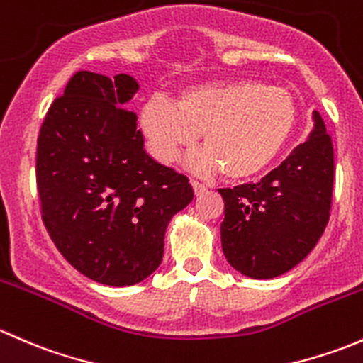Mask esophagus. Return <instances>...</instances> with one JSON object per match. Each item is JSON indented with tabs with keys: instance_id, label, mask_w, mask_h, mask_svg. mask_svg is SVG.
I'll list each match as a JSON object with an SVG mask.
<instances>
[{
	"instance_id": "34e87169",
	"label": "esophagus",
	"mask_w": 363,
	"mask_h": 363,
	"mask_svg": "<svg viewBox=\"0 0 363 363\" xmlns=\"http://www.w3.org/2000/svg\"><path fill=\"white\" fill-rule=\"evenodd\" d=\"M191 186H193V191H195V195H202V193L205 191V184H202V182L195 181V179H191Z\"/></svg>"
}]
</instances>
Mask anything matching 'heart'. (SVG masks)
<instances>
[{
    "instance_id": "obj_1",
    "label": "heart",
    "mask_w": 363,
    "mask_h": 363,
    "mask_svg": "<svg viewBox=\"0 0 363 363\" xmlns=\"http://www.w3.org/2000/svg\"><path fill=\"white\" fill-rule=\"evenodd\" d=\"M296 105L286 89L256 80L199 84L175 101L149 98L140 128L160 163H172L202 133L203 151L193 158L202 172H221L247 181L265 172L290 140Z\"/></svg>"
}]
</instances>
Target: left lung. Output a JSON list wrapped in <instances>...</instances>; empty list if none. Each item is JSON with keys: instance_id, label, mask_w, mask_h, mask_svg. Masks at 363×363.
I'll return each instance as SVG.
<instances>
[{"instance_id": "left-lung-1", "label": "left lung", "mask_w": 363, "mask_h": 363, "mask_svg": "<svg viewBox=\"0 0 363 363\" xmlns=\"http://www.w3.org/2000/svg\"><path fill=\"white\" fill-rule=\"evenodd\" d=\"M334 188V145L314 112L309 140L256 184L219 189L221 246L235 270L272 279L298 265L327 228Z\"/></svg>"}]
</instances>
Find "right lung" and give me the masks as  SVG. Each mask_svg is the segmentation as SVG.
Listing matches in <instances>:
<instances>
[{
	"mask_svg": "<svg viewBox=\"0 0 363 363\" xmlns=\"http://www.w3.org/2000/svg\"><path fill=\"white\" fill-rule=\"evenodd\" d=\"M137 91L124 73L77 72L36 145L50 239L73 269L108 286H131L158 269L168 223L193 200L189 179L144 151L137 113L124 108Z\"/></svg>",
	"mask_w": 363,
	"mask_h": 363,
	"instance_id": "1",
	"label": "right lung"
}]
</instances>
